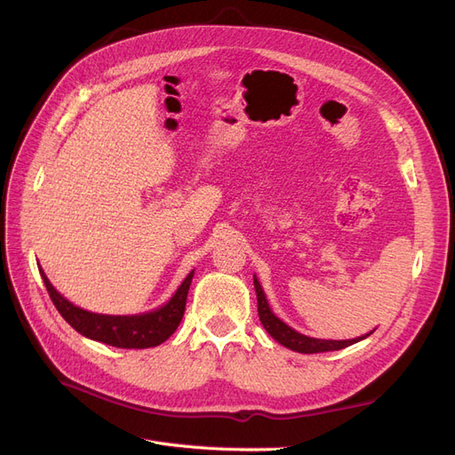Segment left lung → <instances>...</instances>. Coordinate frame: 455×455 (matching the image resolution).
Returning <instances> with one entry per match:
<instances>
[{
    "instance_id": "left-lung-1",
    "label": "left lung",
    "mask_w": 455,
    "mask_h": 455,
    "mask_svg": "<svg viewBox=\"0 0 455 455\" xmlns=\"http://www.w3.org/2000/svg\"><path fill=\"white\" fill-rule=\"evenodd\" d=\"M254 288H256V298H258V315H259V321L264 324V328L269 332V336L273 339H277L281 346L298 351V353H324V351H338L343 347H349L353 343L364 339L363 338H355V339H316V338H309L296 332L294 328H291L288 324H284L279 316H275V313L271 311L269 304H267V298L264 294V288H261L259 281L256 279L254 275Z\"/></svg>"
}]
</instances>
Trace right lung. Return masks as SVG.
Segmentation results:
<instances>
[{"mask_svg": "<svg viewBox=\"0 0 455 455\" xmlns=\"http://www.w3.org/2000/svg\"><path fill=\"white\" fill-rule=\"evenodd\" d=\"M41 279H44L47 292L52 299L54 307L64 316V321L70 324L81 336L91 338L94 341H102L106 346L121 347V349H146L156 347L164 339H169L174 330L180 324L184 311H186V299L191 279H194V271H191L184 283L178 286L174 296L164 304L163 307L142 313V315H99L91 313L74 306L60 296L54 286L49 283L44 269L39 271Z\"/></svg>", "mask_w": 455, "mask_h": 455, "instance_id": "1", "label": "right lung"}]
</instances>
